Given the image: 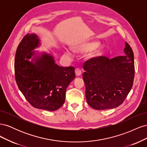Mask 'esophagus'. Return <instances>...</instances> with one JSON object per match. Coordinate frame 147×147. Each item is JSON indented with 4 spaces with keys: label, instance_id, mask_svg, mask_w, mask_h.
I'll use <instances>...</instances> for the list:
<instances>
[{
    "label": "esophagus",
    "instance_id": "esophagus-1",
    "mask_svg": "<svg viewBox=\"0 0 147 147\" xmlns=\"http://www.w3.org/2000/svg\"><path fill=\"white\" fill-rule=\"evenodd\" d=\"M75 74H76L77 77H80L82 75V71L80 69H75Z\"/></svg>",
    "mask_w": 147,
    "mask_h": 147
}]
</instances>
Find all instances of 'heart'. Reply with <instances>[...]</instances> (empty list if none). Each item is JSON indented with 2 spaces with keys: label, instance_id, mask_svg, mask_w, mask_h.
I'll list each match as a JSON object with an SVG mask.
<instances>
[{
  "label": "heart",
  "instance_id": "heart-1",
  "mask_svg": "<svg viewBox=\"0 0 147 147\" xmlns=\"http://www.w3.org/2000/svg\"><path fill=\"white\" fill-rule=\"evenodd\" d=\"M100 45V42L96 40H89L77 43L73 46L72 50L74 52L77 53H84L88 51H92L88 55V57L91 59H97L103 56L104 54V49L102 47H98ZM64 54L67 57H70V54L68 51H65Z\"/></svg>",
  "mask_w": 147,
  "mask_h": 147
}]
</instances>
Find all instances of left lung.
Segmentation results:
<instances>
[{
  "instance_id": "obj_1",
  "label": "left lung",
  "mask_w": 147,
  "mask_h": 147,
  "mask_svg": "<svg viewBox=\"0 0 147 147\" xmlns=\"http://www.w3.org/2000/svg\"><path fill=\"white\" fill-rule=\"evenodd\" d=\"M83 69L88 105L96 110L116 108L125 100L133 85L134 53L126 42L124 56L90 59L84 64Z\"/></svg>"
}]
</instances>
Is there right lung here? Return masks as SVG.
Returning a JSON list of instances; mask_svg holds the SVG:
<instances>
[{
  "label": "right lung",
  "instance_id": "1",
  "mask_svg": "<svg viewBox=\"0 0 147 147\" xmlns=\"http://www.w3.org/2000/svg\"><path fill=\"white\" fill-rule=\"evenodd\" d=\"M40 46L37 34L24 37L16 52L15 79L31 105L53 112L64 104L67 88L75 78V69L58 65L48 53L34 50Z\"/></svg>",
  "mask_w": 147,
  "mask_h": 147
}]
</instances>
